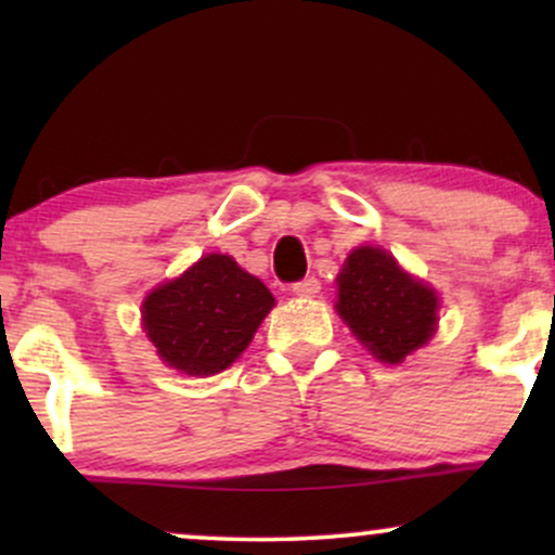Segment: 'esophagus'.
Listing matches in <instances>:
<instances>
[{"instance_id":"obj_1","label":"esophagus","mask_w":555,"mask_h":555,"mask_svg":"<svg viewBox=\"0 0 555 555\" xmlns=\"http://www.w3.org/2000/svg\"><path fill=\"white\" fill-rule=\"evenodd\" d=\"M292 292H295L297 297H315L318 292H321V282H318L315 276H308L302 279V282L292 284Z\"/></svg>"}]
</instances>
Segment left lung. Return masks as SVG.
<instances>
[{
	"label": "left lung",
	"instance_id": "left-lung-1",
	"mask_svg": "<svg viewBox=\"0 0 555 555\" xmlns=\"http://www.w3.org/2000/svg\"><path fill=\"white\" fill-rule=\"evenodd\" d=\"M336 286V313L375 360L399 365L436 334V289L380 247L362 245L349 253Z\"/></svg>",
	"mask_w": 555,
	"mask_h": 555
}]
</instances>
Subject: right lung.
<instances>
[{
  "mask_svg": "<svg viewBox=\"0 0 555 555\" xmlns=\"http://www.w3.org/2000/svg\"><path fill=\"white\" fill-rule=\"evenodd\" d=\"M276 299L237 260L208 253L143 299V328L164 365L184 375L227 371Z\"/></svg>",
  "mask_w": 555,
  "mask_h": 555,
  "instance_id": "right-lung-1",
  "label": "right lung"
}]
</instances>
